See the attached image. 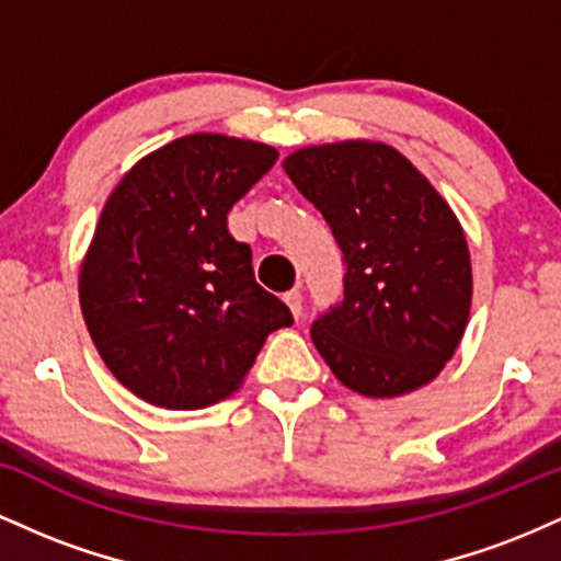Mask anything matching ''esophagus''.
<instances>
[{
  "instance_id": "obj_1",
  "label": "esophagus",
  "mask_w": 561,
  "mask_h": 561,
  "mask_svg": "<svg viewBox=\"0 0 561 561\" xmlns=\"http://www.w3.org/2000/svg\"><path fill=\"white\" fill-rule=\"evenodd\" d=\"M285 302H287L289 311H293V317L300 319V313H302V295H300V289H289V293H285Z\"/></svg>"
}]
</instances>
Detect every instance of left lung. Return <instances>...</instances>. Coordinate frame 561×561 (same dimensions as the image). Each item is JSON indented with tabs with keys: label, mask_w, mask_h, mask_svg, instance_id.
Here are the masks:
<instances>
[{
	"label": "left lung",
	"mask_w": 561,
	"mask_h": 561,
	"mask_svg": "<svg viewBox=\"0 0 561 561\" xmlns=\"http://www.w3.org/2000/svg\"><path fill=\"white\" fill-rule=\"evenodd\" d=\"M282 165L343 250V302L311 324L321 358L366 398L427 385L459 347L472 306L459 218L382 141L302 147Z\"/></svg>",
	"instance_id": "8db88e82"
}]
</instances>
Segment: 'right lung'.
Wrapping results in <instances>:
<instances>
[{"label": "right lung", "instance_id": "add662e5", "mask_svg": "<svg viewBox=\"0 0 561 561\" xmlns=\"http://www.w3.org/2000/svg\"><path fill=\"white\" fill-rule=\"evenodd\" d=\"M276 156L261 141L190 134L141 158L107 197L79 300L102 362L141 401L176 411L224 401L268 334L293 324L227 227Z\"/></svg>", "mask_w": 561, "mask_h": 561}]
</instances>
